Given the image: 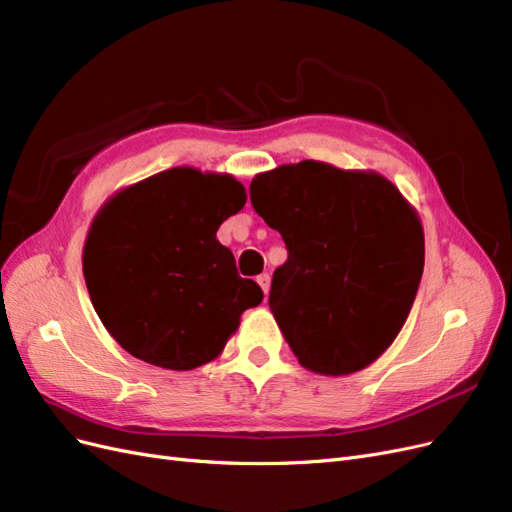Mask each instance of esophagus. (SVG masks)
<instances>
[{
    "label": "esophagus",
    "instance_id": "esophagus-1",
    "mask_svg": "<svg viewBox=\"0 0 512 512\" xmlns=\"http://www.w3.org/2000/svg\"><path fill=\"white\" fill-rule=\"evenodd\" d=\"M258 284H260V288H262V292H265V297L269 294V288H271V275L269 273H262V275H258V280H256Z\"/></svg>",
    "mask_w": 512,
    "mask_h": 512
}]
</instances>
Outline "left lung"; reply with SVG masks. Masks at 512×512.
Here are the masks:
<instances>
[{
  "label": "left lung",
  "mask_w": 512,
  "mask_h": 512,
  "mask_svg": "<svg viewBox=\"0 0 512 512\" xmlns=\"http://www.w3.org/2000/svg\"><path fill=\"white\" fill-rule=\"evenodd\" d=\"M250 200L286 243L269 307L299 363L324 376L374 363L421 284L425 235L414 207L378 173L314 160L256 175Z\"/></svg>",
  "instance_id": "left-lung-1"
}]
</instances>
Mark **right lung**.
Wrapping results in <instances>:
<instances>
[{"mask_svg":"<svg viewBox=\"0 0 512 512\" xmlns=\"http://www.w3.org/2000/svg\"><path fill=\"white\" fill-rule=\"evenodd\" d=\"M232 175L177 166L115 194L83 250L91 303L136 359L185 371L213 361L241 314L262 301L215 237L245 205Z\"/></svg>","mask_w":512,"mask_h":512,"instance_id":"add662e5","label":"right lung"}]
</instances>
